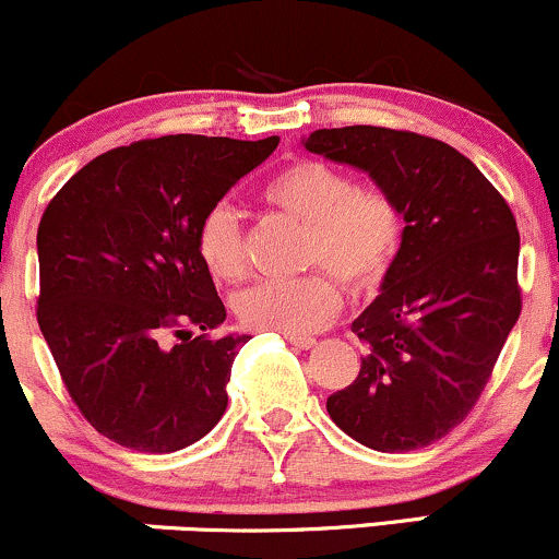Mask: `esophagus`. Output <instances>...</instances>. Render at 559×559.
Segmentation results:
<instances>
[{"mask_svg": "<svg viewBox=\"0 0 559 559\" xmlns=\"http://www.w3.org/2000/svg\"><path fill=\"white\" fill-rule=\"evenodd\" d=\"M285 341L290 343V346L304 348V350H309V348L317 346V337H311V335H285Z\"/></svg>", "mask_w": 559, "mask_h": 559, "instance_id": "obj_1", "label": "esophagus"}]
</instances>
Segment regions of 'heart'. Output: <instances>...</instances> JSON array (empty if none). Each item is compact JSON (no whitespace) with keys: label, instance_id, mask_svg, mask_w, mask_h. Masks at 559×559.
Listing matches in <instances>:
<instances>
[{"label":"heart","instance_id":"1","mask_svg":"<svg viewBox=\"0 0 559 559\" xmlns=\"http://www.w3.org/2000/svg\"><path fill=\"white\" fill-rule=\"evenodd\" d=\"M274 209L306 224L300 277L263 280L237 300V313L253 330L306 335L341 309V285L369 293L396 266L406 237V211L382 187L356 185L346 168L298 158L277 168L261 187ZM198 255L218 282H240L248 272L246 240L237 213L218 203L198 227Z\"/></svg>","mask_w":559,"mask_h":559}]
</instances>
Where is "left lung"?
Masks as SVG:
<instances>
[{
	"instance_id": "1",
	"label": "left lung",
	"mask_w": 559,
	"mask_h": 559,
	"mask_svg": "<svg viewBox=\"0 0 559 559\" xmlns=\"http://www.w3.org/2000/svg\"><path fill=\"white\" fill-rule=\"evenodd\" d=\"M306 150L367 171L406 211L382 296L350 324L361 369L328 399L332 423L388 454L430 447L478 404L523 309L515 216L473 160L432 136L319 129Z\"/></svg>"
}]
</instances>
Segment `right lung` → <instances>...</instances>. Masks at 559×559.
<instances>
[{
    "mask_svg": "<svg viewBox=\"0 0 559 559\" xmlns=\"http://www.w3.org/2000/svg\"><path fill=\"white\" fill-rule=\"evenodd\" d=\"M277 142H131L86 163L49 200L36 231V322L68 396L110 441L168 454L222 419L231 364L250 337L213 332L227 309L198 255V227Z\"/></svg>",
    "mask_w": 559,
    "mask_h": 559,
    "instance_id": "add662e5",
    "label": "right lung"
}]
</instances>
